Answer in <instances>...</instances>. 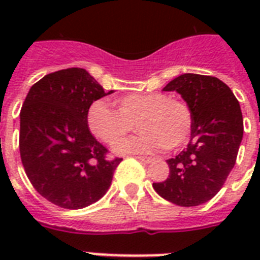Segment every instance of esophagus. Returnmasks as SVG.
Masks as SVG:
<instances>
[{
  "mask_svg": "<svg viewBox=\"0 0 260 260\" xmlns=\"http://www.w3.org/2000/svg\"><path fill=\"white\" fill-rule=\"evenodd\" d=\"M136 159L138 160H140V162H144V163H151L154 159L152 158H147V156H136Z\"/></svg>",
  "mask_w": 260,
  "mask_h": 260,
  "instance_id": "obj_1",
  "label": "esophagus"
}]
</instances>
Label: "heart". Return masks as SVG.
<instances>
[{
    "instance_id": "heart-1",
    "label": "heart",
    "mask_w": 260,
    "mask_h": 260,
    "mask_svg": "<svg viewBox=\"0 0 260 260\" xmlns=\"http://www.w3.org/2000/svg\"><path fill=\"white\" fill-rule=\"evenodd\" d=\"M117 110L106 102L94 101L87 112L91 134L106 144H114L134 129L140 134L120 142L117 154H150L160 148L183 146L191 131V112L185 102L163 93H131L116 100Z\"/></svg>"
}]
</instances>
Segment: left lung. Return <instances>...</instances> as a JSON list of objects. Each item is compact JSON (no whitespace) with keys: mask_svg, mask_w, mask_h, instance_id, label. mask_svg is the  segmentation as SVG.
I'll return each mask as SVG.
<instances>
[{"mask_svg":"<svg viewBox=\"0 0 260 260\" xmlns=\"http://www.w3.org/2000/svg\"><path fill=\"white\" fill-rule=\"evenodd\" d=\"M163 90L181 94L193 121L187 148L167 160L166 181L152 186L175 205H201L218 193L234 169L243 139L242 109L232 90L216 77L187 73Z\"/></svg>","mask_w":260,"mask_h":260,"instance_id":"1","label":"left lung"}]
</instances>
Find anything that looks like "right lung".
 Returning <instances> with one entry per match:
<instances>
[{
	"label": "right lung",
	"instance_id": "1",
	"mask_svg": "<svg viewBox=\"0 0 260 260\" xmlns=\"http://www.w3.org/2000/svg\"><path fill=\"white\" fill-rule=\"evenodd\" d=\"M113 93L85 69L43 77L20 112V155L26 177L42 197L64 209H82L105 196L121 159L106 150L87 126L90 105Z\"/></svg>",
	"mask_w": 260,
	"mask_h": 260
}]
</instances>
